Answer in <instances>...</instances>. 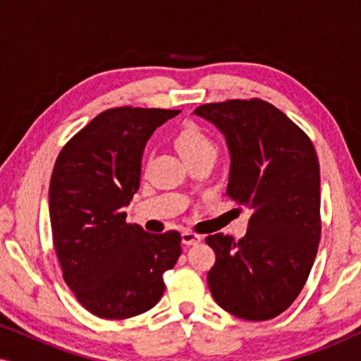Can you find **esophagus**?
<instances>
[{
  "label": "esophagus",
  "mask_w": 361,
  "mask_h": 361,
  "mask_svg": "<svg viewBox=\"0 0 361 361\" xmlns=\"http://www.w3.org/2000/svg\"><path fill=\"white\" fill-rule=\"evenodd\" d=\"M200 235L197 233H192V231H184L182 233V243H184L185 246H192V245H197L200 243Z\"/></svg>",
  "instance_id": "34e87169"
}]
</instances>
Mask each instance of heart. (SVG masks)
<instances>
[{
    "instance_id": "obj_1",
    "label": "heart",
    "mask_w": 361,
    "mask_h": 361,
    "mask_svg": "<svg viewBox=\"0 0 361 361\" xmlns=\"http://www.w3.org/2000/svg\"><path fill=\"white\" fill-rule=\"evenodd\" d=\"M174 146L185 162L204 159V157L215 159L216 149H219L216 141L212 137L210 133L199 125H194V123H189L177 133Z\"/></svg>"
}]
</instances>
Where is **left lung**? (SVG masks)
Returning a JSON list of instances; mask_svg holds the SVG:
<instances>
[{"label":"left lung","mask_w":361,"mask_h":361,"mask_svg":"<svg viewBox=\"0 0 361 361\" xmlns=\"http://www.w3.org/2000/svg\"><path fill=\"white\" fill-rule=\"evenodd\" d=\"M225 135L226 195L251 216L243 238L215 233L207 274L215 302L245 320H269L294 302L320 240V169L312 141L271 103L226 100L195 108Z\"/></svg>","instance_id":"8db88e82"}]
</instances>
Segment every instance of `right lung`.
I'll list each match as a JSON object with an SVG mask.
<instances>
[{
  "label": "right lung",
  "mask_w": 361,
  "mask_h": 361,
  "mask_svg": "<svg viewBox=\"0 0 361 361\" xmlns=\"http://www.w3.org/2000/svg\"><path fill=\"white\" fill-rule=\"evenodd\" d=\"M179 110L120 106L100 113L59 154L49 185L52 240L66 284L88 312L121 320L159 302L162 274L182 253L179 231L126 224L141 157Z\"/></svg>",
  "instance_id": "right-lung-1"
}]
</instances>
